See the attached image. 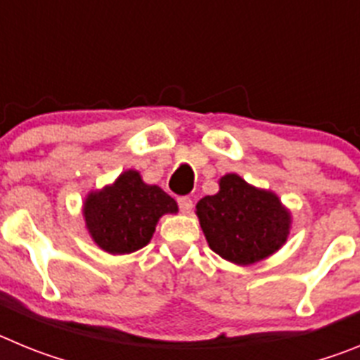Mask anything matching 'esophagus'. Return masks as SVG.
I'll return each mask as SVG.
<instances>
[{
	"mask_svg": "<svg viewBox=\"0 0 360 360\" xmlns=\"http://www.w3.org/2000/svg\"><path fill=\"white\" fill-rule=\"evenodd\" d=\"M178 207H180L182 212L189 214V212L193 211V200H191L189 196H180V198H178Z\"/></svg>",
	"mask_w": 360,
	"mask_h": 360,
	"instance_id": "esophagus-1",
	"label": "esophagus"
}]
</instances>
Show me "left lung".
Instances as JSON below:
<instances>
[{"mask_svg": "<svg viewBox=\"0 0 360 360\" xmlns=\"http://www.w3.org/2000/svg\"><path fill=\"white\" fill-rule=\"evenodd\" d=\"M209 247L236 265H252L272 256L290 234L292 216L278 195L257 189L241 176L219 178V191L196 203Z\"/></svg>", "mask_w": 360, "mask_h": 360, "instance_id": "1", "label": "left lung"}]
</instances>
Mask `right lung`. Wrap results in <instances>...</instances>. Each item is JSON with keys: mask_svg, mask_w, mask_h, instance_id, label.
Segmentation results:
<instances>
[{"mask_svg": "<svg viewBox=\"0 0 360 360\" xmlns=\"http://www.w3.org/2000/svg\"><path fill=\"white\" fill-rule=\"evenodd\" d=\"M178 212V205L139 171H124L111 186L86 196L82 214L91 240L110 254H129L153 238L158 219Z\"/></svg>", "mask_w": 360, "mask_h": 360, "instance_id": "obj_1", "label": "right lung"}]
</instances>
